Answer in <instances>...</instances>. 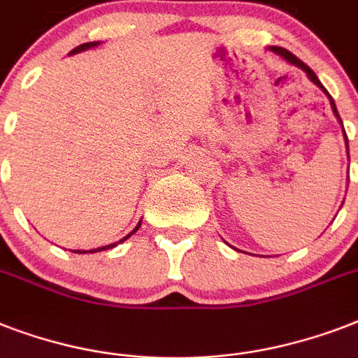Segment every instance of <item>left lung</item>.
I'll return each instance as SVG.
<instances>
[{
	"label": "left lung",
	"instance_id": "obj_1",
	"mask_svg": "<svg viewBox=\"0 0 358 358\" xmlns=\"http://www.w3.org/2000/svg\"><path fill=\"white\" fill-rule=\"evenodd\" d=\"M269 50H271V52H275V53H277V55H280V57H282V59H286V61H288L289 64H295V66H299L301 70H305V72H306V76H308V78H310V81H312V83H314V85H317V87H320V89H322V91L325 92V94H327L329 102H331V108H333V113H334V117H336V119L340 120V124H342V119H340V115H338V109H336V106H334V100H333V96H331V94H329V92H327V89H325V87L322 85V81L317 80V76L314 74V72H312V69H310V66H308V64H305V63H303V61H301V59H297V57H295L294 53H292V52H288V50H286V48H280V46H271V48H269ZM342 128H344V126H342ZM344 139H345V145H348V135H345V131H344Z\"/></svg>",
	"mask_w": 358,
	"mask_h": 358
}]
</instances>
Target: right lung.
<instances>
[{"instance_id": "right-lung-1", "label": "right lung", "mask_w": 358, "mask_h": 358, "mask_svg": "<svg viewBox=\"0 0 358 358\" xmlns=\"http://www.w3.org/2000/svg\"><path fill=\"white\" fill-rule=\"evenodd\" d=\"M98 44H100V42H85V44H81V46L74 48V50H72V52H70V55H74V53H80V52H85V50H89V48L98 46ZM139 227H141V221H139V224H137V227H135V229L131 230V232H129L128 236H124V238L120 239V241H117V243L106 245V247H98V249H91V250H74V252H78V255H85V252H100V250L113 249V247H117V245H119V243H122V241H126V239H128L129 236H134L135 232H137V230H139Z\"/></svg>"}]
</instances>
